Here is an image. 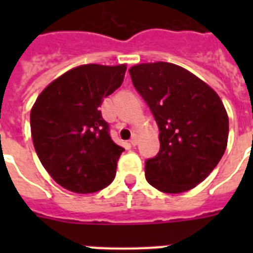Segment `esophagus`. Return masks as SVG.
Listing matches in <instances>:
<instances>
[{
	"label": "esophagus",
	"instance_id": "34e87169",
	"mask_svg": "<svg viewBox=\"0 0 253 253\" xmlns=\"http://www.w3.org/2000/svg\"><path fill=\"white\" fill-rule=\"evenodd\" d=\"M130 143H131V146H136V144H138V143H139V136H138V135H136V134L132 135V138H131Z\"/></svg>",
	"mask_w": 253,
	"mask_h": 253
}]
</instances>
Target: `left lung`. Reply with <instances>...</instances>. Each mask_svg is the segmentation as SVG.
<instances>
[{
    "label": "left lung",
    "instance_id": "left-lung-1",
    "mask_svg": "<svg viewBox=\"0 0 253 253\" xmlns=\"http://www.w3.org/2000/svg\"><path fill=\"white\" fill-rule=\"evenodd\" d=\"M128 72L160 131V151L146 162V180L164 193L190 190L212 172L227 147L228 115L222 99L172 63H142Z\"/></svg>",
    "mask_w": 253,
    "mask_h": 253
}]
</instances>
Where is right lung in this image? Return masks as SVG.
<instances>
[{
    "mask_svg": "<svg viewBox=\"0 0 253 253\" xmlns=\"http://www.w3.org/2000/svg\"><path fill=\"white\" fill-rule=\"evenodd\" d=\"M126 64H84L53 80L30 113L34 147L49 176L87 194L114 180L125 148L115 144L98 107L123 83Z\"/></svg>",
    "mask_w": 253,
    "mask_h": 253,
    "instance_id": "add662e5",
    "label": "right lung"
}]
</instances>
